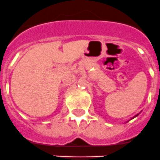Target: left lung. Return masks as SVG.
Instances as JSON below:
<instances>
[{
    "instance_id": "1",
    "label": "left lung",
    "mask_w": 160,
    "mask_h": 160,
    "mask_svg": "<svg viewBox=\"0 0 160 160\" xmlns=\"http://www.w3.org/2000/svg\"><path fill=\"white\" fill-rule=\"evenodd\" d=\"M137 115H138V114H137ZM137 115H136V116H137ZM136 116H135V117H136Z\"/></svg>"
}]
</instances>
